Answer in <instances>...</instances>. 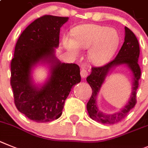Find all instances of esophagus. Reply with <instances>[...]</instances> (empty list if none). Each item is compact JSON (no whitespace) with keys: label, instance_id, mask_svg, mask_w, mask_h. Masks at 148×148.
Returning a JSON list of instances; mask_svg holds the SVG:
<instances>
[{"label":"esophagus","instance_id":"obj_1","mask_svg":"<svg viewBox=\"0 0 148 148\" xmlns=\"http://www.w3.org/2000/svg\"><path fill=\"white\" fill-rule=\"evenodd\" d=\"M88 72L87 70H86V69H82V70H81L80 75L82 78H86V77L88 76Z\"/></svg>","mask_w":148,"mask_h":148}]
</instances>
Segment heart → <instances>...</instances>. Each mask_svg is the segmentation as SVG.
<instances>
[{"mask_svg": "<svg viewBox=\"0 0 148 148\" xmlns=\"http://www.w3.org/2000/svg\"><path fill=\"white\" fill-rule=\"evenodd\" d=\"M73 39L65 36L63 46L74 56L79 49L88 50V58L95 66H103L113 58L119 43L115 29L97 24H82L74 28Z\"/></svg>", "mask_w": 148, "mask_h": 148, "instance_id": "b5f03b06", "label": "heart"}]
</instances>
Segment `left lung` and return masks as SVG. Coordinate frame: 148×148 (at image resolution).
<instances>
[{
    "label": "left lung",
    "instance_id": "obj_1",
    "mask_svg": "<svg viewBox=\"0 0 148 148\" xmlns=\"http://www.w3.org/2000/svg\"><path fill=\"white\" fill-rule=\"evenodd\" d=\"M139 57V45L135 34L127 27H125V41L115 59L102 67L91 68L90 75L86 78L88 83L92 88V95L87 103L89 116L94 120L106 125H113L120 122L125 118L136 103V96L139 86L141 70L138 64ZM126 65L132 74L133 86L132 94L127 104L121 111L114 114H108L102 112L97 105V95L106 77L116 67Z\"/></svg>",
    "mask_w": 148,
    "mask_h": 148
}]
</instances>
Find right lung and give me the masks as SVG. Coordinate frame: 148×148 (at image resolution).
I'll list each match as a JSON object with an SVG mask.
<instances>
[{
  "label": "right lung",
  "mask_w": 148,
  "mask_h": 148,
  "mask_svg": "<svg viewBox=\"0 0 148 148\" xmlns=\"http://www.w3.org/2000/svg\"><path fill=\"white\" fill-rule=\"evenodd\" d=\"M69 18L44 15L29 25L18 38L11 62V84L14 104L31 120L48 122L58 119L72 86L81 81L79 67L58 59L60 28ZM49 67V77L41 85L34 83L33 69Z\"/></svg>",
  "instance_id": "right-lung-1"
}]
</instances>
